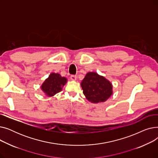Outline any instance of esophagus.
Here are the masks:
<instances>
[{"label": "esophagus", "mask_w": 158, "mask_h": 158, "mask_svg": "<svg viewBox=\"0 0 158 158\" xmlns=\"http://www.w3.org/2000/svg\"><path fill=\"white\" fill-rule=\"evenodd\" d=\"M70 79L72 81H76L77 79V76H75V75H71V76H70Z\"/></svg>", "instance_id": "34e87169"}]
</instances>
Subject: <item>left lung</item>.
I'll use <instances>...</instances> for the list:
<instances>
[{
    "label": "left lung",
    "instance_id": "1",
    "mask_svg": "<svg viewBox=\"0 0 158 158\" xmlns=\"http://www.w3.org/2000/svg\"><path fill=\"white\" fill-rule=\"evenodd\" d=\"M83 94L92 103L105 102L112 95V85L95 72H88L81 83Z\"/></svg>",
    "mask_w": 158,
    "mask_h": 158
}]
</instances>
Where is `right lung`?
Segmentation results:
<instances>
[{
  "instance_id": "add662e5",
  "label": "right lung",
  "mask_w": 158,
  "mask_h": 158,
  "mask_svg": "<svg viewBox=\"0 0 158 158\" xmlns=\"http://www.w3.org/2000/svg\"><path fill=\"white\" fill-rule=\"evenodd\" d=\"M66 81V78L61 77L60 74L52 73L41 85V88L48 97H52L61 92Z\"/></svg>"
}]
</instances>
